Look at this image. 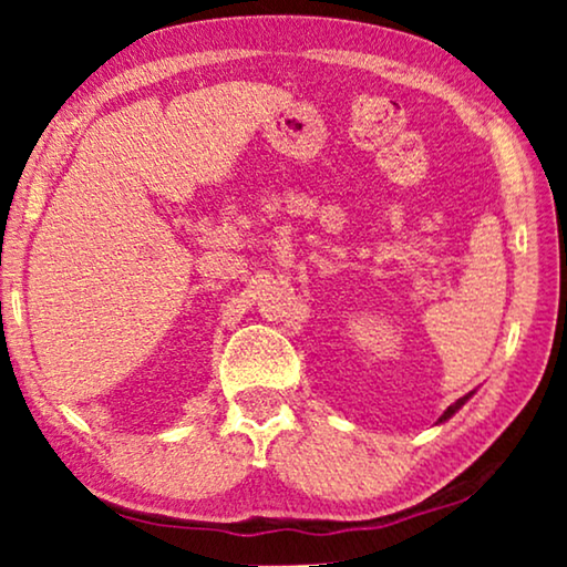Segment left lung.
<instances>
[{
    "label": "left lung",
    "mask_w": 567,
    "mask_h": 567,
    "mask_svg": "<svg viewBox=\"0 0 567 567\" xmlns=\"http://www.w3.org/2000/svg\"><path fill=\"white\" fill-rule=\"evenodd\" d=\"M472 394H475V392H467V394H464V398H460V400H456V402H454V405H449V408L444 410V415H441V417H439V423H446V421H449V417H452V415L456 413V410H462V405H464V402H467V400L472 398Z\"/></svg>",
    "instance_id": "1"
}]
</instances>
